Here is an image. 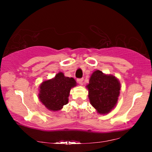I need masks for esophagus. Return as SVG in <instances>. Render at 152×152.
Instances as JSON below:
<instances>
[{
  "instance_id": "esophagus-1",
  "label": "esophagus",
  "mask_w": 152,
  "mask_h": 152,
  "mask_svg": "<svg viewBox=\"0 0 152 152\" xmlns=\"http://www.w3.org/2000/svg\"><path fill=\"white\" fill-rule=\"evenodd\" d=\"M83 80H84L83 78H78V80H77V81H78V83L80 84H81V85L82 84H83Z\"/></svg>"
}]
</instances>
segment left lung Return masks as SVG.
<instances>
[{
    "label": "left lung",
    "mask_w": 152,
    "mask_h": 152,
    "mask_svg": "<svg viewBox=\"0 0 152 152\" xmlns=\"http://www.w3.org/2000/svg\"><path fill=\"white\" fill-rule=\"evenodd\" d=\"M90 102L99 114H107L117 103L121 84L116 77L94 71L86 86Z\"/></svg>",
    "instance_id": "left-lung-1"
}]
</instances>
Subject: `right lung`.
I'll return each mask as SVG.
<instances>
[{"label": "right lung", "instance_id": "1", "mask_svg": "<svg viewBox=\"0 0 152 152\" xmlns=\"http://www.w3.org/2000/svg\"><path fill=\"white\" fill-rule=\"evenodd\" d=\"M76 86V82L73 78L59 72L53 78L42 82L39 86V99L48 110H60L68 104L70 90Z\"/></svg>", "mask_w": 152, "mask_h": 152}]
</instances>
